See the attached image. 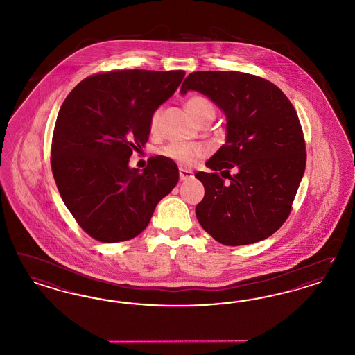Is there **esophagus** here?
<instances>
[{"mask_svg": "<svg viewBox=\"0 0 355 355\" xmlns=\"http://www.w3.org/2000/svg\"><path fill=\"white\" fill-rule=\"evenodd\" d=\"M179 175H180V180H189V179H193V172L187 170L180 167L179 170Z\"/></svg>", "mask_w": 355, "mask_h": 355, "instance_id": "34e87169", "label": "esophagus"}]
</instances>
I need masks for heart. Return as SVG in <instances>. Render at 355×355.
Here are the masks:
<instances>
[{
	"label": "heart",
	"instance_id": "heart-1",
	"mask_svg": "<svg viewBox=\"0 0 355 355\" xmlns=\"http://www.w3.org/2000/svg\"><path fill=\"white\" fill-rule=\"evenodd\" d=\"M188 114L198 121L204 116L216 114L214 105L210 103L204 96H192L185 103ZM159 112H154L150 120V126L154 130L158 124ZM207 148L204 144H188V142H171L160 150V154L168 159L173 160L182 166H192L196 160L206 155Z\"/></svg>",
	"mask_w": 355,
	"mask_h": 355
}]
</instances>
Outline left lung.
I'll use <instances>...</instances> for the list:
<instances>
[{
  "label": "left lung",
  "instance_id": "left-lung-1",
  "mask_svg": "<svg viewBox=\"0 0 355 355\" xmlns=\"http://www.w3.org/2000/svg\"><path fill=\"white\" fill-rule=\"evenodd\" d=\"M188 92L207 96L227 121L225 145L206 162L213 172L195 175L205 188L196 206L200 225L225 245L269 238L288 217L306 168L295 108L275 83L241 71H193L180 89Z\"/></svg>",
  "mask_w": 355,
  "mask_h": 355
}]
</instances>
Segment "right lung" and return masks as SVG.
Wrapping results in <instances>:
<instances>
[{
    "label": "right lung",
    "instance_id": "add662e5",
    "mask_svg": "<svg viewBox=\"0 0 355 355\" xmlns=\"http://www.w3.org/2000/svg\"><path fill=\"white\" fill-rule=\"evenodd\" d=\"M185 71L114 70L78 83L58 111L51 166L69 211L90 236L125 241L148 227L155 206L179 182L166 157L129 167L149 139L150 120Z\"/></svg>",
    "mask_w": 355,
    "mask_h": 355
}]
</instances>
